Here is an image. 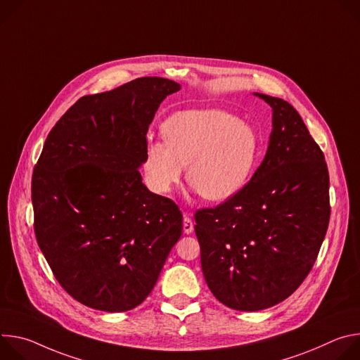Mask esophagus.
<instances>
[{
	"label": "esophagus",
	"instance_id": "1",
	"mask_svg": "<svg viewBox=\"0 0 360 360\" xmlns=\"http://www.w3.org/2000/svg\"><path fill=\"white\" fill-rule=\"evenodd\" d=\"M193 231V222L188 215H184V233L189 235Z\"/></svg>",
	"mask_w": 360,
	"mask_h": 360
}]
</instances>
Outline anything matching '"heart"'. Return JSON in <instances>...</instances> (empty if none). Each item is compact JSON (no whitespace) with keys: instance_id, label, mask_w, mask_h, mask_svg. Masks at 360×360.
<instances>
[{"instance_id":"heart-1","label":"heart","mask_w":360,"mask_h":360,"mask_svg":"<svg viewBox=\"0 0 360 360\" xmlns=\"http://www.w3.org/2000/svg\"><path fill=\"white\" fill-rule=\"evenodd\" d=\"M165 143L145 149L148 185L169 192L188 167V184L207 200L224 202L250 181L262 152L256 128L222 110H191L172 115L162 127Z\"/></svg>"}]
</instances>
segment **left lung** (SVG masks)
Wrapping results in <instances>:
<instances>
[{"label": "left lung", "instance_id": "1", "mask_svg": "<svg viewBox=\"0 0 360 360\" xmlns=\"http://www.w3.org/2000/svg\"><path fill=\"white\" fill-rule=\"evenodd\" d=\"M272 108V132L248 185L195 214L202 272L214 296L255 312L289 297L311 272L325 239L329 172L323 152L289 102L253 92Z\"/></svg>", "mask_w": 360, "mask_h": 360}]
</instances>
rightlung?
Returning a JSON list of instances; mask_svg holds the SVG:
<instances>
[{
  "label": "right lung",
  "instance_id": "right-lung-1",
  "mask_svg": "<svg viewBox=\"0 0 360 360\" xmlns=\"http://www.w3.org/2000/svg\"><path fill=\"white\" fill-rule=\"evenodd\" d=\"M179 89L143 77L79 98L34 168L38 246L60 285L92 309L127 312L142 303L181 238L179 208L139 174L149 124Z\"/></svg>",
  "mask_w": 360,
  "mask_h": 360
}]
</instances>
